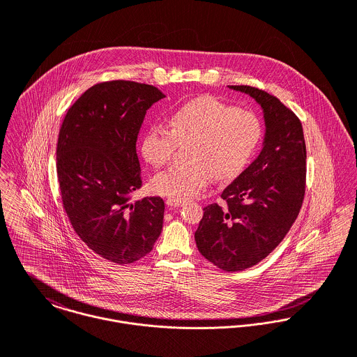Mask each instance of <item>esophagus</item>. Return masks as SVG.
Returning <instances> with one entry per match:
<instances>
[{
  "instance_id": "34e87169",
  "label": "esophagus",
  "mask_w": 357,
  "mask_h": 357,
  "mask_svg": "<svg viewBox=\"0 0 357 357\" xmlns=\"http://www.w3.org/2000/svg\"><path fill=\"white\" fill-rule=\"evenodd\" d=\"M166 204H167L169 207H178V206L184 204V201L176 199V198H167V199H166Z\"/></svg>"
}]
</instances>
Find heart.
<instances>
[{
    "instance_id": "heart-1",
    "label": "heart",
    "mask_w": 357,
    "mask_h": 357,
    "mask_svg": "<svg viewBox=\"0 0 357 357\" xmlns=\"http://www.w3.org/2000/svg\"><path fill=\"white\" fill-rule=\"evenodd\" d=\"M170 129L153 125L142 142L149 163L160 167L178 144H185V162L176 163L153 178V190L165 197L188 199L210 183L236 177L261 137V123L252 111L204 96L181 105L169 119Z\"/></svg>"
}]
</instances>
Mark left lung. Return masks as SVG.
Listing matches in <instances>:
<instances>
[{"label":"left lung","instance_id":"8db88e82","mask_svg":"<svg viewBox=\"0 0 357 357\" xmlns=\"http://www.w3.org/2000/svg\"><path fill=\"white\" fill-rule=\"evenodd\" d=\"M229 88L261 105L264 147L222 191L227 206L204 207L195 241L207 261L236 272L272 253L294 224L305 195L306 147L301 121L278 98L248 85Z\"/></svg>","mask_w":357,"mask_h":357}]
</instances>
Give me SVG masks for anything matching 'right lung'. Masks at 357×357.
Masks as SVG:
<instances>
[{
  "instance_id": "obj_1",
  "label": "right lung",
  "mask_w": 357,
  "mask_h": 357,
  "mask_svg": "<svg viewBox=\"0 0 357 357\" xmlns=\"http://www.w3.org/2000/svg\"><path fill=\"white\" fill-rule=\"evenodd\" d=\"M153 85L107 81L74 102L60 126L56 167L63 208L81 241L102 258L125 265L153 250L165 202H130L143 185L137 136L153 102Z\"/></svg>"
}]
</instances>
